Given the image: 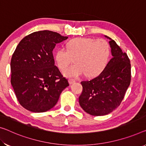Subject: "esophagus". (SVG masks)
<instances>
[{
  "mask_svg": "<svg viewBox=\"0 0 146 146\" xmlns=\"http://www.w3.org/2000/svg\"><path fill=\"white\" fill-rule=\"evenodd\" d=\"M76 82V80H74V79H70L69 80V83H70V84H72Z\"/></svg>",
  "mask_w": 146,
  "mask_h": 146,
  "instance_id": "obj_1",
  "label": "esophagus"
}]
</instances>
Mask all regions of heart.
Listing matches in <instances>:
<instances>
[{
    "label": "heart",
    "mask_w": 146,
    "mask_h": 146,
    "mask_svg": "<svg viewBox=\"0 0 146 146\" xmlns=\"http://www.w3.org/2000/svg\"><path fill=\"white\" fill-rule=\"evenodd\" d=\"M67 50L59 48L55 51V59L60 70L66 68L74 58L76 63L67 68L64 74L78 78L86 74L93 77L104 70L108 62L110 48L106 40L92 38H76L67 42Z\"/></svg>",
    "instance_id": "1"
}]
</instances>
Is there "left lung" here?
Returning a JSON list of instances; mask_svg holds the SVG:
<instances>
[{
    "instance_id": "obj_1",
    "label": "left lung",
    "mask_w": 146,
    "mask_h": 146,
    "mask_svg": "<svg viewBox=\"0 0 146 146\" xmlns=\"http://www.w3.org/2000/svg\"><path fill=\"white\" fill-rule=\"evenodd\" d=\"M109 38L112 57L99 75L81 82L80 106L91 115L101 116L119 106L131 84V62L113 40Z\"/></svg>"
}]
</instances>
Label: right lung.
Returning <instances> with one entry per match:
<instances>
[{
  "label": "right lung",
  "instance_id": "1",
  "mask_svg": "<svg viewBox=\"0 0 146 146\" xmlns=\"http://www.w3.org/2000/svg\"><path fill=\"white\" fill-rule=\"evenodd\" d=\"M68 38L50 31L31 33L22 39L13 53L11 84L19 104L33 112L55 106L68 82L55 66L56 44Z\"/></svg>",
  "mask_w": 146,
  "mask_h": 146
}]
</instances>
